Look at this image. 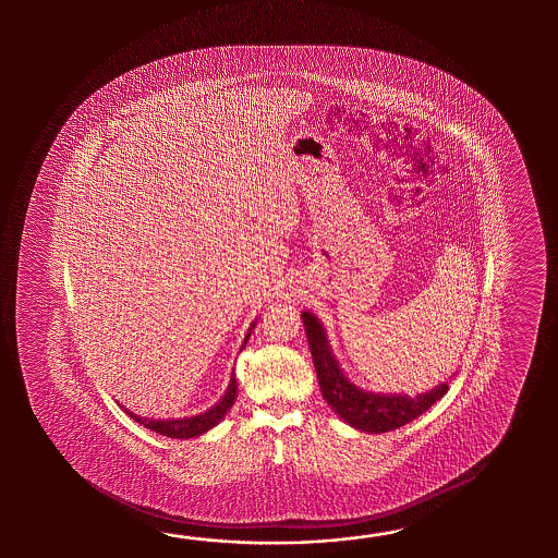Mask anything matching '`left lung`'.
Listing matches in <instances>:
<instances>
[{
  "label": "left lung",
  "mask_w": 558,
  "mask_h": 558,
  "mask_svg": "<svg viewBox=\"0 0 558 558\" xmlns=\"http://www.w3.org/2000/svg\"><path fill=\"white\" fill-rule=\"evenodd\" d=\"M301 319L305 325L323 399L351 427L363 433L395 430L423 415L449 391V383H439L435 389L416 392L413 397L403 392L365 391L344 375L319 317L311 311H303Z\"/></svg>",
  "instance_id": "obj_1"
}]
</instances>
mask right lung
<instances>
[{
  "label": "right lung",
  "mask_w": 558,
  "mask_h": 558,
  "mask_svg": "<svg viewBox=\"0 0 558 558\" xmlns=\"http://www.w3.org/2000/svg\"><path fill=\"white\" fill-rule=\"evenodd\" d=\"M255 325H257V319L251 323L250 331H247L243 344H241V351L245 349V344L250 341ZM235 399H238V379H235V373H231L226 395L211 409H207L205 413H199V415L183 416V418H147V416L131 413L125 404H118L125 411V415H130L135 423H140L143 427L151 428L154 433L166 435L169 439H193V437H199L203 433L217 427L223 421V416L229 413V409L235 403Z\"/></svg>",
  "instance_id": "obj_1"
}]
</instances>
